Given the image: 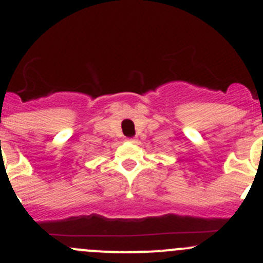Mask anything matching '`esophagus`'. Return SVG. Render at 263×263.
I'll list each match as a JSON object with an SVG mask.
<instances>
[{"instance_id":"esophagus-1","label":"esophagus","mask_w":263,"mask_h":263,"mask_svg":"<svg viewBox=\"0 0 263 263\" xmlns=\"http://www.w3.org/2000/svg\"><path fill=\"white\" fill-rule=\"evenodd\" d=\"M128 141H129V142H132V144H136L137 140H136V139H128Z\"/></svg>"}]
</instances>
